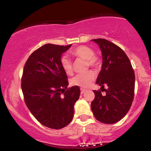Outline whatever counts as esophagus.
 Here are the masks:
<instances>
[{
	"instance_id": "obj_1",
	"label": "esophagus",
	"mask_w": 151,
	"mask_h": 151,
	"mask_svg": "<svg viewBox=\"0 0 151 151\" xmlns=\"http://www.w3.org/2000/svg\"><path fill=\"white\" fill-rule=\"evenodd\" d=\"M80 91H81V94H82V93H84V92H85L86 89H82V88H81V89H80Z\"/></svg>"
}]
</instances>
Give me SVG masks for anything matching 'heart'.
<instances>
[{
    "mask_svg": "<svg viewBox=\"0 0 151 151\" xmlns=\"http://www.w3.org/2000/svg\"><path fill=\"white\" fill-rule=\"evenodd\" d=\"M71 54L76 58L86 60L87 67H98L100 65V59L94 55V51L92 48L88 46H78L72 50ZM60 65L64 72L68 75L73 73L72 62L67 57L64 56L60 59ZM96 77L94 72L89 70L84 74H79L73 77L71 80V84L73 86H77L81 88H87L92 84Z\"/></svg>",
    "mask_w": 151,
    "mask_h": 151,
    "instance_id": "b5f03b06",
    "label": "heart"
}]
</instances>
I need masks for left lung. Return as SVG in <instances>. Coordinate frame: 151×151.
<instances>
[{
	"mask_svg": "<svg viewBox=\"0 0 151 151\" xmlns=\"http://www.w3.org/2000/svg\"><path fill=\"white\" fill-rule=\"evenodd\" d=\"M101 50L103 63L96 83L108 89L102 96L93 90L95 98L91 104L93 116L100 122L111 124L120 121L128 113L134 97L135 74L124 50L105 39H93Z\"/></svg>",
	"mask_w": 151,
	"mask_h": 151,
	"instance_id": "left-lung-1",
	"label": "left lung"
}]
</instances>
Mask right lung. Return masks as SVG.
Here are the masks:
<instances>
[{
    "label": "right lung",
    "instance_id": "right-lung-1",
    "mask_svg": "<svg viewBox=\"0 0 151 151\" xmlns=\"http://www.w3.org/2000/svg\"><path fill=\"white\" fill-rule=\"evenodd\" d=\"M72 45L46 44L25 62L21 79L24 100L30 111L46 127L60 129L72 121L80 89L67 88V74L60 65L62 53Z\"/></svg>",
    "mask_w": 151,
    "mask_h": 151
}]
</instances>
